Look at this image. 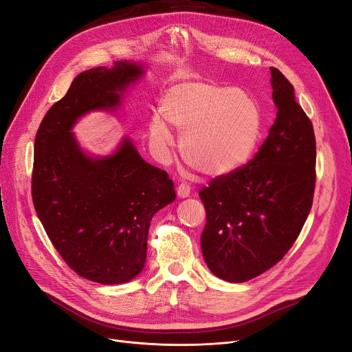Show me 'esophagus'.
Listing matches in <instances>:
<instances>
[{
    "label": "esophagus",
    "mask_w": 352,
    "mask_h": 352,
    "mask_svg": "<svg viewBox=\"0 0 352 352\" xmlns=\"http://www.w3.org/2000/svg\"><path fill=\"white\" fill-rule=\"evenodd\" d=\"M176 190L180 197H188L190 195V186L188 185V183H180Z\"/></svg>",
    "instance_id": "1"
}]
</instances>
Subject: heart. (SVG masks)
Returning a JSON list of instances; mask_svg holds the SVG:
<instances>
[{
	"mask_svg": "<svg viewBox=\"0 0 352 352\" xmlns=\"http://www.w3.org/2000/svg\"><path fill=\"white\" fill-rule=\"evenodd\" d=\"M160 114L150 122V140L157 153L166 156L172 144L167 122L183 131V159L213 177L242 169L254 156L263 127L261 107L252 96L208 81L173 86L162 100Z\"/></svg>",
	"mask_w": 352,
	"mask_h": 352,
	"instance_id": "obj_1",
	"label": "heart"
}]
</instances>
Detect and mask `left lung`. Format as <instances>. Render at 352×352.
<instances>
[{
	"label": "left lung",
	"mask_w": 352,
	"mask_h": 352,
	"mask_svg": "<svg viewBox=\"0 0 352 352\" xmlns=\"http://www.w3.org/2000/svg\"><path fill=\"white\" fill-rule=\"evenodd\" d=\"M276 119L242 169L199 190L206 209L200 246L209 270L246 282L278 263L295 243L312 208L316 143L294 86L271 69Z\"/></svg>",
	"instance_id": "1"
}]
</instances>
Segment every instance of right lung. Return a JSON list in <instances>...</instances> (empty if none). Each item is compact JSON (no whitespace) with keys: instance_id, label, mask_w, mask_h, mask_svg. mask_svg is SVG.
Wrapping results in <instances>:
<instances>
[{"instance_id":"add662e5","label":"right lung","mask_w":352,"mask_h":352,"mask_svg":"<svg viewBox=\"0 0 352 352\" xmlns=\"http://www.w3.org/2000/svg\"><path fill=\"white\" fill-rule=\"evenodd\" d=\"M142 67L116 61L80 73L37 130L31 196L48 239L69 267L113 285L138 276L153 214L176 199L173 180L124 139L104 159H90L70 133L80 116L120 103Z\"/></svg>"}]
</instances>
